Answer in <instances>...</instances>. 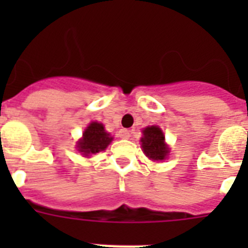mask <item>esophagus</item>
I'll return each instance as SVG.
<instances>
[{"label": "esophagus", "mask_w": 248, "mask_h": 248, "mask_svg": "<svg viewBox=\"0 0 248 248\" xmlns=\"http://www.w3.org/2000/svg\"><path fill=\"white\" fill-rule=\"evenodd\" d=\"M130 135H131V134H130V131H128V130H126V128H122V130H120V131H118V136H120L121 139H128V138H130Z\"/></svg>", "instance_id": "1"}]
</instances>
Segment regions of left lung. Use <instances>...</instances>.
<instances>
[{
    "instance_id": "8db88e82",
    "label": "left lung",
    "mask_w": 248,
    "mask_h": 248,
    "mask_svg": "<svg viewBox=\"0 0 248 248\" xmlns=\"http://www.w3.org/2000/svg\"><path fill=\"white\" fill-rule=\"evenodd\" d=\"M140 143L144 155L155 162L165 161L170 153L169 145L165 141V134L158 126H148L144 128Z\"/></svg>"
}]
</instances>
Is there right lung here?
I'll list each match as a JSON object with an SVG mask.
<instances>
[{"mask_svg":"<svg viewBox=\"0 0 248 248\" xmlns=\"http://www.w3.org/2000/svg\"><path fill=\"white\" fill-rule=\"evenodd\" d=\"M113 138L104 130V124L99 122H91L85 128L82 138L77 141V151L85 157L96 155L99 152L105 151Z\"/></svg>","mask_w":248,"mask_h":248,"instance_id":"right-lung-1","label":"right lung"}]
</instances>
